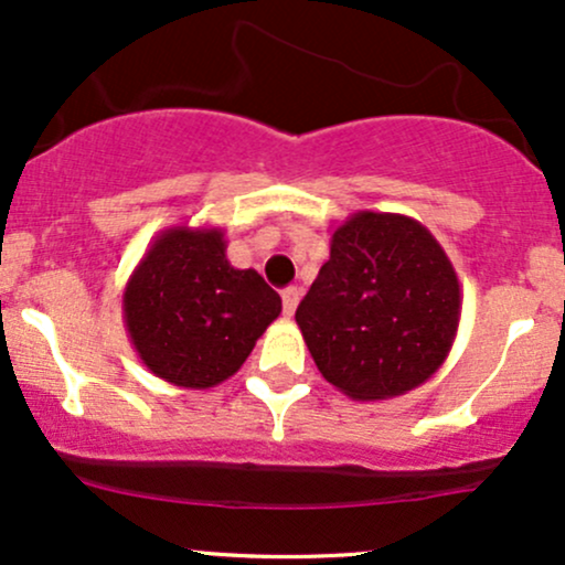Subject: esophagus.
<instances>
[{
	"label": "esophagus",
	"instance_id": "1",
	"mask_svg": "<svg viewBox=\"0 0 565 565\" xmlns=\"http://www.w3.org/2000/svg\"><path fill=\"white\" fill-rule=\"evenodd\" d=\"M281 302H284V316L291 319V316H295V310H297V305H300V289H297V287L284 289L281 291Z\"/></svg>",
	"mask_w": 565,
	"mask_h": 565
}]
</instances>
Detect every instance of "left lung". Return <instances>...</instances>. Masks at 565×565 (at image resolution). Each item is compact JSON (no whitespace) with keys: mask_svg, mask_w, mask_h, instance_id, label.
<instances>
[{"mask_svg":"<svg viewBox=\"0 0 565 565\" xmlns=\"http://www.w3.org/2000/svg\"><path fill=\"white\" fill-rule=\"evenodd\" d=\"M462 316L444 246L414 217L355 212L332 233L295 321L323 380L353 401H385L444 366Z\"/></svg>","mask_w":565,"mask_h":565,"instance_id":"left-lung-1","label":"left lung"}]
</instances>
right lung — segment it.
<instances>
[{"label": "right lung", "mask_w": 565, "mask_h": 565, "mask_svg": "<svg viewBox=\"0 0 565 565\" xmlns=\"http://www.w3.org/2000/svg\"><path fill=\"white\" fill-rule=\"evenodd\" d=\"M223 228L161 231L129 276L121 310L148 372L185 391H206L242 369L281 313L257 270L233 268Z\"/></svg>", "instance_id": "1"}]
</instances>
